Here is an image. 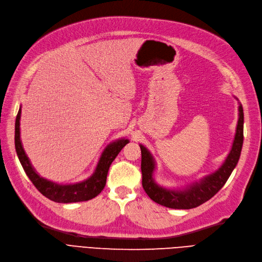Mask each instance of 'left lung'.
<instances>
[{
    "instance_id": "obj_1",
    "label": "left lung",
    "mask_w": 262,
    "mask_h": 262,
    "mask_svg": "<svg viewBox=\"0 0 262 262\" xmlns=\"http://www.w3.org/2000/svg\"><path fill=\"white\" fill-rule=\"evenodd\" d=\"M238 101V99L235 97ZM244 140V112L238 101V121L236 125L232 148L221 166L214 172L205 175L199 181L191 182L183 187H164L155 180L157 163L150 151L140 143L142 187L147 195L157 204L172 209L196 208L212 198L229 180L237 165Z\"/></svg>"
}]
</instances>
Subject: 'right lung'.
Masks as SVG:
<instances>
[{"instance_id":"obj_1","label":"right lung","mask_w":262,"mask_h":262,"mask_svg":"<svg viewBox=\"0 0 262 262\" xmlns=\"http://www.w3.org/2000/svg\"><path fill=\"white\" fill-rule=\"evenodd\" d=\"M20 115L21 106L19 107L15 122V149L20 164L29 177V180L42 195L50 200L60 202V204L87 201L97 197L105 186L110 165L112 164L114 159L120 154V151L129 142L128 139L120 138L108 143L99 158L95 172L87 180L74 184H58L49 181L38 174L35 167L32 166L26 152H25L20 140Z\"/></svg>"}]
</instances>
